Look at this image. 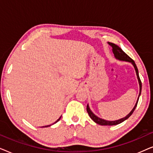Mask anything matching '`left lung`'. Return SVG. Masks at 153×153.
<instances>
[{"instance_id": "8db88e82", "label": "left lung", "mask_w": 153, "mask_h": 153, "mask_svg": "<svg viewBox=\"0 0 153 153\" xmlns=\"http://www.w3.org/2000/svg\"><path fill=\"white\" fill-rule=\"evenodd\" d=\"M108 44L111 46V47H112L113 53H114L115 58H116V59H118L119 60H123V61H126V62H131V63L132 64V65L134 66V69H135L136 74H137L138 81H139V88L140 89H139V97H138L137 101V102H136L135 106H134V108H132V110H131V111H130V113H129V114H127L126 116L124 117V118H123L119 119V120H114V121H109V120H104V119L100 118H99V117H97V116H95V115L94 114L93 112H92V111L91 110V108H90V107H89L88 104L87 107H86V109H87L88 114L89 116L91 117V118L94 121V122L96 123L98 125H116L120 124V123H123V121H125V120H127V119L131 115L133 114L134 111L135 110L136 107H137L138 101H139V97H140V95H141V88H142L141 81V79H140V78H139V71H138V68H137V65H136L134 61V60L131 59V58L129 57L128 55H127V54L125 53V52L123 51L122 49H121V48L119 47L118 45H115V44L111 43V42H108Z\"/></svg>"}]
</instances>
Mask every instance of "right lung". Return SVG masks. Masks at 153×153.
Listing matches in <instances>:
<instances>
[{
	"label": "right lung",
	"instance_id": "obj_1",
	"mask_svg": "<svg viewBox=\"0 0 153 153\" xmlns=\"http://www.w3.org/2000/svg\"><path fill=\"white\" fill-rule=\"evenodd\" d=\"M60 118H61V116H60V118H58V120H56V122H55V123H57V122H58V120H59ZM54 123H53V124H54ZM51 125H47V126H43V127H49V126H51Z\"/></svg>",
	"mask_w": 153,
	"mask_h": 153
}]
</instances>
